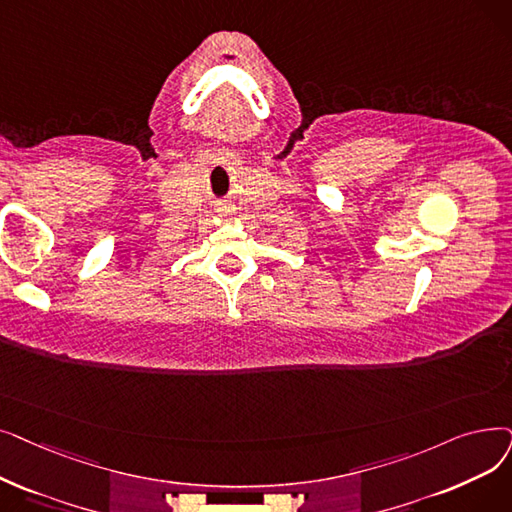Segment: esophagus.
I'll return each mask as SVG.
<instances>
[{
  "mask_svg": "<svg viewBox=\"0 0 512 512\" xmlns=\"http://www.w3.org/2000/svg\"><path fill=\"white\" fill-rule=\"evenodd\" d=\"M217 213H219V217H230V215L234 213V209H232V207H226V205H224V207H219V209H217Z\"/></svg>",
  "mask_w": 512,
  "mask_h": 512,
  "instance_id": "34e87169",
  "label": "esophagus"
}]
</instances>
